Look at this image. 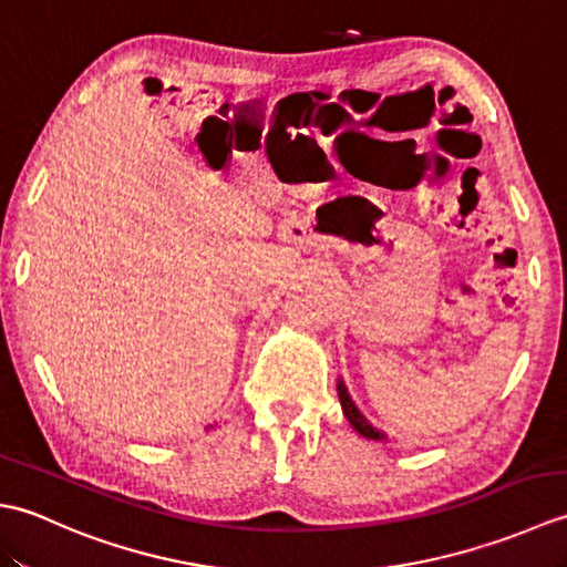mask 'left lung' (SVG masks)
Wrapping results in <instances>:
<instances>
[{"label": "left lung", "instance_id": "8db88e82", "mask_svg": "<svg viewBox=\"0 0 567 567\" xmlns=\"http://www.w3.org/2000/svg\"><path fill=\"white\" fill-rule=\"evenodd\" d=\"M339 400H341V406H343V414H346V419L351 421V426L360 433V436H363V439H370V441H384V439H388V436H384L382 431H378L375 426L370 424V421H368L363 414L358 412V406L353 404L351 394H348L343 380H339Z\"/></svg>", "mask_w": 567, "mask_h": 567}]
</instances>
